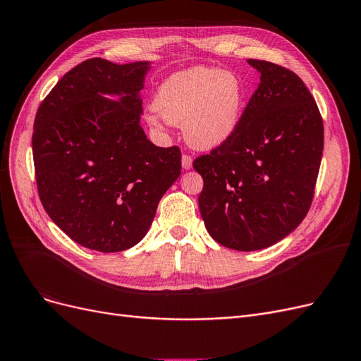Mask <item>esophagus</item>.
Wrapping results in <instances>:
<instances>
[{
  "instance_id": "obj_1",
  "label": "esophagus",
  "mask_w": 361,
  "mask_h": 361,
  "mask_svg": "<svg viewBox=\"0 0 361 361\" xmlns=\"http://www.w3.org/2000/svg\"><path fill=\"white\" fill-rule=\"evenodd\" d=\"M182 167L185 170H188V169L192 167V158H191V155H188V154H183L182 155Z\"/></svg>"
}]
</instances>
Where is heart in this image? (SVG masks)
Returning <instances> with one entry per match:
<instances>
[{
    "mask_svg": "<svg viewBox=\"0 0 361 361\" xmlns=\"http://www.w3.org/2000/svg\"><path fill=\"white\" fill-rule=\"evenodd\" d=\"M247 87L241 76L209 66L174 73L157 90L154 110L173 125H180L194 149L221 146L241 123L247 106ZM157 125L155 117H149Z\"/></svg>",
    "mask_w": 361,
    "mask_h": 361,
    "instance_id": "heart-1",
    "label": "heart"
}]
</instances>
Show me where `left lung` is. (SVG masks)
I'll return each instance as SVG.
<instances>
[{"label":"left lung","mask_w":361,"mask_h":361,"mask_svg":"<svg viewBox=\"0 0 361 361\" xmlns=\"http://www.w3.org/2000/svg\"><path fill=\"white\" fill-rule=\"evenodd\" d=\"M260 72L235 134L194 159L199 207L218 244L239 251L269 247L307 215L324 150V123L300 76L248 60Z\"/></svg>","instance_id":"left-lung-1"}]
</instances>
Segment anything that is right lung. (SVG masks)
<instances>
[{"label":"right lung","instance_id":"add662e5","mask_svg":"<svg viewBox=\"0 0 361 361\" xmlns=\"http://www.w3.org/2000/svg\"><path fill=\"white\" fill-rule=\"evenodd\" d=\"M147 61L89 59L42 101L32 159L40 202L82 247L116 253L138 244L179 178L178 146L158 147L140 126ZM102 94H120L110 102Z\"/></svg>","mask_w":361,"mask_h":361}]
</instances>
